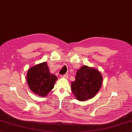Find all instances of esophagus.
<instances>
[{"label": "esophagus", "instance_id": "esophagus-1", "mask_svg": "<svg viewBox=\"0 0 132 132\" xmlns=\"http://www.w3.org/2000/svg\"><path fill=\"white\" fill-rule=\"evenodd\" d=\"M62 77H63V78H66L67 79V77H68V75H67V74H65V75H63L61 76Z\"/></svg>", "mask_w": 132, "mask_h": 132}]
</instances>
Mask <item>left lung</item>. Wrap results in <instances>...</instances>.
<instances>
[{
	"mask_svg": "<svg viewBox=\"0 0 132 132\" xmlns=\"http://www.w3.org/2000/svg\"><path fill=\"white\" fill-rule=\"evenodd\" d=\"M103 77L96 69L82 66L77 71L75 80L71 82V90L80 101L90 99L99 92L102 85Z\"/></svg>",
	"mask_w": 132,
	"mask_h": 132,
	"instance_id": "obj_1",
	"label": "left lung"
}]
</instances>
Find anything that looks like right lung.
Segmentation results:
<instances>
[{"label": "right lung", "mask_w": 132, "mask_h": 132, "mask_svg": "<svg viewBox=\"0 0 132 132\" xmlns=\"http://www.w3.org/2000/svg\"><path fill=\"white\" fill-rule=\"evenodd\" d=\"M57 77L52 75L46 62L31 67L27 74V82L32 92L39 96H47L53 88Z\"/></svg>", "instance_id": "right-lung-1"}]
</instances>
